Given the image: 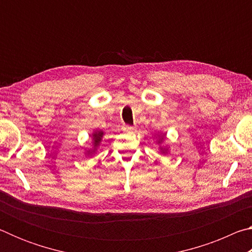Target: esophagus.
Returning <instances> with one entry per match:
<instances>
[{"mask_svg":"<svg viewBox=\"0 0 252 252\" xmlns=\"http://www.w3.org/2000/svg\"><path fill=\"white\" fill-rule=\"evenodd\" d=\"M126 130H130V131H132V130H134V129H135V126H130V125H126Z\"/></svg>","mask_w":252,"mask_h":252,"instance_id":"obj_1","label":"esophagus"}]
</instances>
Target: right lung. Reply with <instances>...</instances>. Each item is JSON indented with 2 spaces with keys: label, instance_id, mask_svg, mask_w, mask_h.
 Instances as JSON below:
<instances>
[{
  "label": "right lung",
  "instance_id": "1",
  "mask_svg": "<svg viewBox=\"0 0 252 252\" xmlns=\"http://www.w3.org/2000/svg\"><path fill=\"white\" fill-rule=\"evenodd\" d=\"M93 136H94V142H95V146H96V144L99 143V141H100V140H101L102 133H101V132H99V133H95V134L93 135Z\"/></svg>",
  "mask_w": 252,
  "mask_h": 252
}]
</instances>
